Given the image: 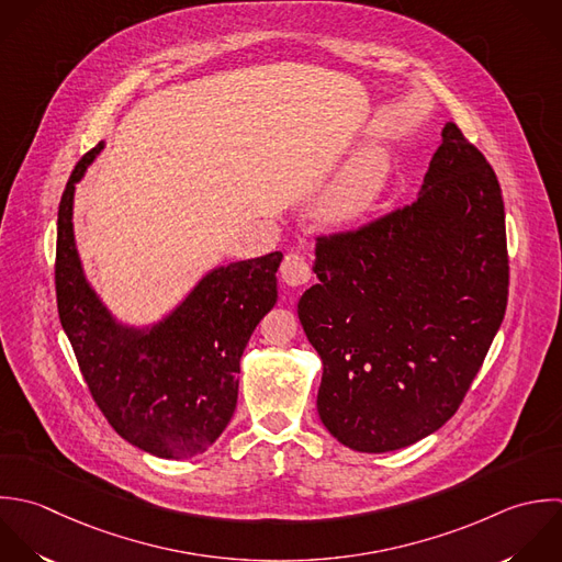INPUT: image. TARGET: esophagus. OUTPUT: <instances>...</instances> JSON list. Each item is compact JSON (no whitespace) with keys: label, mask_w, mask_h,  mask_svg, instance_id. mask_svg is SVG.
<instances>
[{"label":"esophagus","mask_w":562,"mask_h":562,"mask_svg":"<svg viewBox=\"0 0 562 562\" xmlns=\"http://www.w3.org/2000/svg\"><path fill=\"white\" fill-rule=\"evenodd\" d=\"M280 276L289 286H302L311 280V269L300 254H289L280 267Z\"/></svg>","instance_id":"obj_1"}]
</instances>
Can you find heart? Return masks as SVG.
<instances>
[{"mask_svg": "<svg viewBox=\"0 0 562 562\" xmlns=\"http://www.w3.org/2000/svg\"><path fill=\"white\" fill-rule=\"evenodd\" d=\"M392 159L383 148H366L330 181L315 203L317 218L335 229L361 223L381 201L390 181Z\"/></svg>", "mask_w": 562, "mask_h": 562, "instance_id": "obj_1", "label": "heart"}]
</instances>
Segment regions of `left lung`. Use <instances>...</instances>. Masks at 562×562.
Segmentation results:
<instances>
[{"label":"left lung","mask_w":562,"mask_h":562,"mask_svg":"<svg viewBox=\"0 0 562 562\" xmlns=\"http://www.w3.org/2000/svg\"><path fill=\"white\" fill-rule=\"evenodd\" d=\"M313 273L297 317L324 363V427L361 453L431 436L458 412L506 313L495 170L447 122L416 201L317 240Z\"/></svg>","instance_id":"8db88e82"}]
</instances>
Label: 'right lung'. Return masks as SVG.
Masks as SVG:
<instances>
[{"label":"right lung","instance_id":"1","mask_svg":"<svg viewBox=\"0 0 562 562\" xmlns=\"http://www.w3.org/2000/svg\"><path fill=\"white\" fill-rule=\"evenodd\" d=\"M104 148L74 168L58 205L56 302L89 392L109 425L133 447L186 460L207 451L238 401L245 346L278 302L273 251L210 269L155 322L117 317L89 282L74 236V192Z\"/></svg>","mask_w":562,"mask_h":562}]
</instances>
